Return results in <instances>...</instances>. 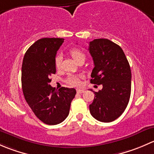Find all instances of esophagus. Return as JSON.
Listing matches in <instances>:
<instances>
[{
	"mask_svg": "<svg viewBox=\"0 0 154 154\" xmlns=\"http://www.w3.org/2000/svg\"><path fill=\"white\" fill-rule=\"evenodd\" d=\"M77 92L78 93V94H81V93L84 92V90H83V89H77Z\"/></svg>",
	"mask_w": 154,
	"mask_h": 154,
	"instance_id": "obj_1",
	"label": "esophagus"
}]
</instances>
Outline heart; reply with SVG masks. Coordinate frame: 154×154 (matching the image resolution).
Masks as SVG:
<instances>
[{"label":"heart","instance_id":"obj_1","mask_svg":"<svg viewBox=\"0 0 154 154\" xmlns=\"http://www.w3.org/2000/svg\"><path fill=\"white\" fill-rule=\"evenodd\" d=\"M69 54H71L73 59L78 63L81 61H85V60H86V54L81 50L77 48H71L69 51ZM54 63H55L56 68H60V66H61V57L60 55H57L55 57ZM67 82L70 85L74 86H80L81 85L80 78L77 76H69L67 78Z\"/></svg>","mask_w":154,"mask_h":154}]
</instances>
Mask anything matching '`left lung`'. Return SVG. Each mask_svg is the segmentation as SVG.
<instances>
[{
  "instance_id": "left-lung-1",
  "label": "left lung",
  "mask_w": 154,
  "mask_h": 154,
  "mask_svg": "<svg viewBox=\"0 0 154 154\" xmlns=\"http://www.w3.org/2000/svg\"><path fill=\"white\" fill-rule=\"evenodd\" d=\"M94 67L90 82L103 86L89 105L91 116L101 122H111L124 112L131 93V70L123 50L106 38L89 42ZM92 91V90H91Z\"/></svg>"
}]
</instances>
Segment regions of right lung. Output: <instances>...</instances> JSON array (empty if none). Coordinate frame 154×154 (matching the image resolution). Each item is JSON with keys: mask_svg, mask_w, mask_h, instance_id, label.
<instances>
[{"mask_svg": "<svg viewBox=\"0 0 154 154\" xmlns=\"http://www.w3.org/2000/svg\"><path fill=\"white\" fill-rule=\"evenodd\" d=\"M63 42L64 38H60L37 40L24 54L21 68L24 98L35 116L49 125H58L68 117L76 94L73 88L55 90L50 85V77L56 73L57 51Z\"/></svg>", "mask_w": 154, "mask_h": 154, "instance_id": "obj_1", "label": "right lung"}]
</instances>
